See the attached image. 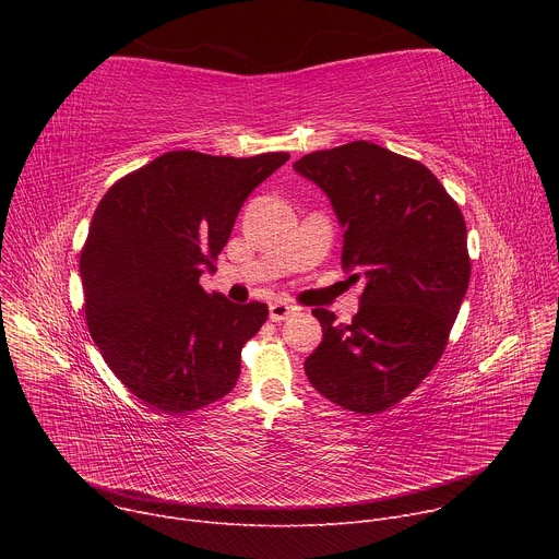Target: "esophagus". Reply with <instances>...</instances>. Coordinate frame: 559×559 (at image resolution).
<instances>
[{"mask_svg": "<svg viewBox=\"0 0 559 559\" xmlns=\"http://www.w3.org/2000/svg\"><path fill=\"white\" fill-rule=\"evenodd\" d=\"M292 313H296V307H292V305H287V302H283V300H276V302L270 305V318H272L274 323L287 321V318H289Z\"/></svg>", "mask_w": 559, "mask_h": 559, "instance_id": "obj_1", "label": "esophagus"}]
</instances>
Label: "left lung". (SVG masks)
Wrapping results in <instances>:
<instances>
[{
    "label": "left lung",
    "instance_id": "1",
    "mask_svg": "<svg viewBox=\"0 0 559 559\" xmlns=\"http://www.w3.org/2000/svg\"><path fill=\"white\" fill-rule=\"evenodd\" d=\"M345 227L343 267L365 278L349 325L313 309L323 341L305 360L311 386L356 414L407 397L440 360L471 278L466 223L420 162L369 141L300 156Z\"/></svg>",
    "mask_w": 559,
    "mask_h": 559
}]
</instances>
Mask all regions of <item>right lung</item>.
Here are the masks:
<instances>
[{
    "label": "right lung",
    "mask_w": 559,
    "mask_h": 559,
    "mask_svg": "<svg viewBox=\"0 0 559 559\" xmlns=\"http://www.w3.org/2000/svg\"><path fill=\"white\" fill-rule=\"evenodd\" d=\"M287 158L173 150L99 201L79 259L86 323L115 376L152 409L188 414L234 389L267 305H236L199 278L250 192Z\"/></svg>",
    "instance_id": "1"
}]
</instances>
